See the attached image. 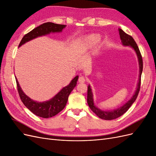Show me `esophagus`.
I'll use <instances>...</instances> for the list:
<instances>
[{
  "instance_id": "esophagus-1",
  "label": "esophagus",
  "mask_w": 156,
  "mask_h": 156,
  "mask_svg": "<svg viewBox=\"0 0 156 156\" xmlns=\"http://www.w3.org/2000/svg\"><path fill=\"white\" fill-rule=\"evenodd\" d=\"M85 81H86V79L84 78V77H83V76L79 77V83H84Z\"/></svg>"
}]
</instances>
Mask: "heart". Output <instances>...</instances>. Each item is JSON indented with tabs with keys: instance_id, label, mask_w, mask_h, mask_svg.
Returning a JSON list of instances; mask_svg holds the SVG:
<instances>
[{
	"instance_id": "b5f03b06",
	"label": "heart",
	"mask_w": 156,
	"mask_h": 156,
	"mask_svg": "<svg viewBox=\"0 0 156 156\" xmlns=\"http://www.w3.org/2000/svg\"><path fill=\"white\" fill-rule=\"evenodd\" d=\"M99 37H99L98 34H90L87 36L83 41V47L85 49L90 48L98 41H99Z\"/></svg>"
}]
</instances>
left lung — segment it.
Segmentation results:
<instances>
[{"instance_id": "obj_1", "label": "left lung", "mask_w": 156, "mask_h": 156, "mask_svg": "<svg viewBox=\"0 0 156 156\" xmlns=\"http://www.w3.org/2000/svg\"><path fill=\"white\" fill-rule=\"evenodd\" d=\"M119 34H120L122 45L124 46L131 47V48H132L134 49L136 55H137L139 64V83L137 84V87H136V91L133 94V96H132V98L128 101L124 105H122L120 108H116V109L112 110V111H103V110L100 109V108L96 107V105H94V103L93 94H92L90 86L88 85V94H87V103L89 107L90 108V109L95 113L99 118L106 120H114L117 119V118L120 117L122 115H124V113L129 109V107L131 106V105L135 102L136 98H137V96L140 90V79H141V75H142L143 68L142 56H141L140 52L139 51L137 45L136 44L135 41L134 40L133 37H132V36L126 34V33L124 32L121 29H119Z\"/></svg>"}]
</instances>
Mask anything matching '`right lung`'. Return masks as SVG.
<instances>
[{"label":"right lung","mask_w":156,"mask_h":156,"mask_svg":"<svg viewBox=\"0 0 156 156\" xmlns=\"http://www.w3.org/2000/svg\"><path fill=\"white\" fill-rule=\"evenodd\" d=\"M65 27L66 25H64L55 24V23L51 22L45 23L44 24L37 27L23 36L20 45H19V48L25 44L26 42L34 39L37 37L49 34L51 32H62ZM78 78V76L75 77L68 85L64 87L53 98L44 102L34 101L29 97H28L22 90L16 77V80L19 95H20L23 104L35 115L44 118V119H48V118L55 116L64 109L67 103L69 95L76 86Z\"/></svg>","instance_id":"add662e5"}]
</instances>
